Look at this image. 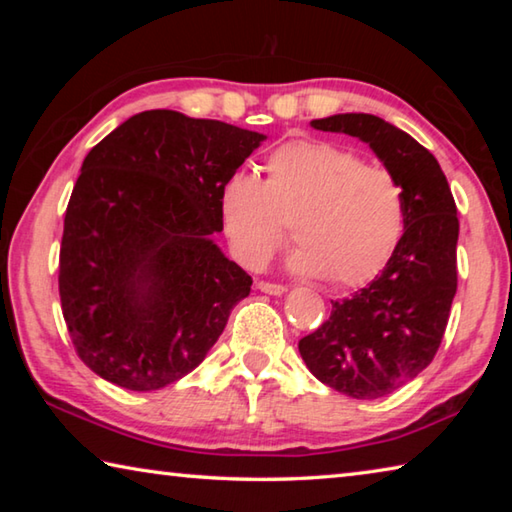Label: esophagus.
<instances>
[{"instance_id": "esophagus-1", "label": "esophagus", "mask_w": 512, "mask_h": 512, "mask_svg": "<svg viewBox=\"0 0 512 512\" xmlns=\"http://www.w3.org/2000/svg\"><path fill=\"white\" fill-rule=\"evenodd\" d=\"M257 289L262 293H268V296H282V293H287V287L273 282H257Z\"/></svg>"}]
</instances>
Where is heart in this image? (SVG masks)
<instances>
[{"instance_id":"1","label":"heart","mask_w":512,"mask_h":512,"mask_svg":"<svg viewBox=\"0 0 512 512\" xmlns=\"http://www.w3.org/2000/svg\"><path fill=\"white\" fill-rule=\"evenodd\" d=\"M266 178L237 169L219 189V219L241 264L262 268L287 237L293 273L334 287L375 277L400 246L404 187L393 171L323 140H293L266 155Z\"/></svg>"}]
</instances>
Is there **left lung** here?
Here are the masks:
<instances>
[{
	"mask_svg": "<svg viewBox=\"0 0 512 512\" xmlns=\"http://www.w3.org/2000/svg\"><path fill=\"white\" fill-rule=\"evenodd\" d=\"M311 126L366 142L404 187V235L384 271L350 298L332 300L329 318L298 343L318 381L354 400H377L418 377L443 341L456 296V203L438 160L381 117L343 112Z\"/></svg>",
	"mask_w": 512,
	"mask_h": 512,
	"instance_id": "left-lung-1",
	"label": "left lung"
}]
</instances>
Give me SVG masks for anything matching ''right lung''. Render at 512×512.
Wrapping results in <instances>:
<instances>
[{
    "label": "right lung",
    "mask_w": 512,
    "mask_h": 512,
    "mask_svg": "<svg viewBox=\"0 0 512 512\" xmlns=\"http://www.w3.org/2000/svg\"><path fill=\"white\" fill-rule=\"evenodd\" d=\"M266 135L146 110L85 155L65 212L60 305L81 361L128 391L183 379L250 275L223 255L219 189Z\"/></svg>",
    "instance_id": "right-lung-1"
}]
</instances>
